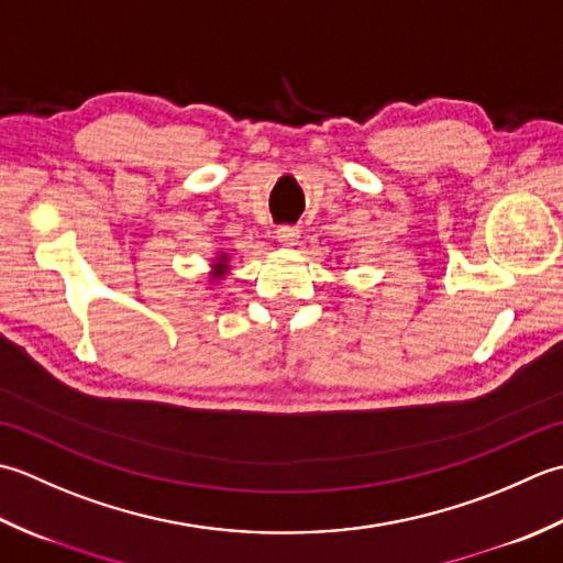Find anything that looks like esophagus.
<instances>
[{"label":"esophagus","instance_id":"1","mask_svg":"<svg viewBox=\"0 0 563 563\" xmlns=\"http://www.w3.org/2000/svg\"><path fill=\"white\" fill-rule=\"evenodd\" d=\"M298 228H291V225H282L277 231V240L284 245V247H296L298 245Z\"/></svg>","mask_w":563,"mask_h":563}]
</instances>
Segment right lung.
<instances>
[{
	"instance_id": "obj_1",
	"label": "right lung",
	"mask_w": 563,
	"mask_h": 563,
	"mask_svg": "<svg viewBox=\"0 0 563 563\" xmlns=\"http://www.w3.org/2000/svg\"><path fill=\"white\" fill-rule=\"evenodd\" d=\"M228 274H231V255L223 250H216V255L211 257L209 265V284H221Z\"/></svg>"
}]
</instances>
